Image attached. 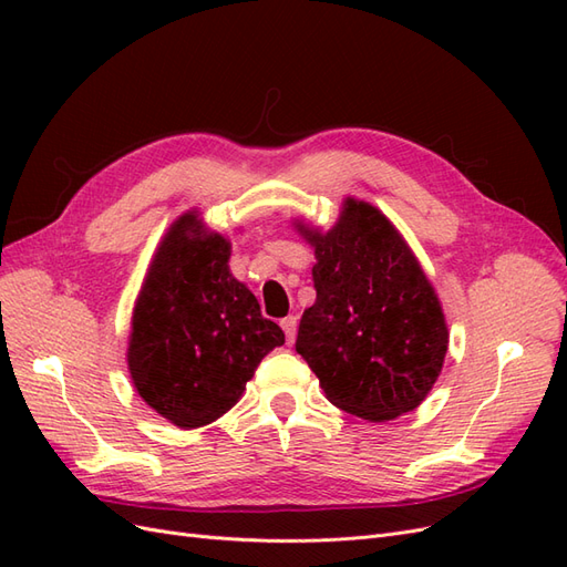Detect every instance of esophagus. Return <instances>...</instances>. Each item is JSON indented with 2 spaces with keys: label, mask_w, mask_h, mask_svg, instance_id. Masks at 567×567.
Instances as JSON below:
<instances>
[{
  "label": "esophagus",
  "mask_w": 567,
  "mask_h": 567,
  "mask_svg": "<svg viewBox=\"0 0 567 567\" xmlns=\"http://www.w3.org/2000/svg\"><path fill=\"white\" fill-rule=\"evenodd\" d=\"M281 329H284V333H286V340L293 342V340H296V333H298V319H296V317L281 319Z\"/></svg>",
  "instance_id": "1"
}]
</instances>
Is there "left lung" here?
Returning <instances> with one entry per match:
<instances>
[{"instance_id":"1","label":"left lung","mask_w":567,"mask_h":567,"mask_svg":"<svg viewBox=\"0 0 567 567\" xmlns=\"http://www.w3.org/2000/svg\"><path fill=\"white\" fill-rule=\"evenodd\" d=\"M298 231L315 246L317 300L296 350L326 400L367 421L414 411L435 385L450 333L431 281L390 219L348 198L329 231Z\"/></svg>"}]
</instances>
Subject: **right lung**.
<instances>
[{
	"mask_svg": "<svg viewBox=\"0 0 567 567\" xmlns=\"http://www.w3.org/2000/svg\"><path fill=\"white\" fill-rule=\"evenodd\" d=\"M231 246L196 213L167 229L134 305L127 367L136 392L177 427H200L238 402L284 331L231 277Z\"/></svg>",
	"mask_w": 567,
	"mask_h": 567,
	"instance_id": "right-lung-1",
	"label": "right lung"
}]
</instances>
